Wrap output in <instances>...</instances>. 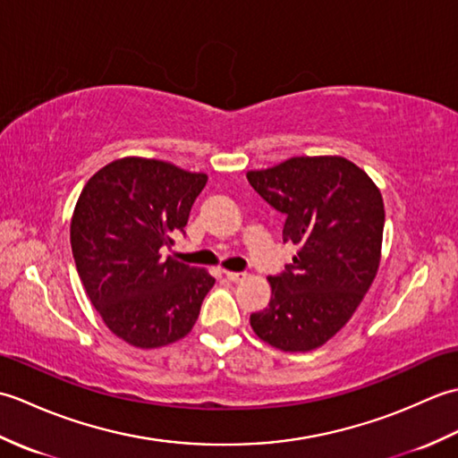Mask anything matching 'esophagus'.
<instances>
[{"mask_svg": "<svg viewBox=\"0 0 458 458\" xmlns=\"http://www.w3.org/2000/svg\"><path fill=\"white\" fill-rule=\"evenodd\" d=\"M224 276H226V279L232 281V284H238V281L246 277V274H240V271H224Z\"/></svg>", "mask_w": 458, "mask_h": 458, "instance_id": "obj_1", "label": "esophagus"}]
</instances>
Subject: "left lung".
<instances>
[{"label": "left lung", "mask_w": 458, "mask_h": 458, "mask_svg": "<svg viewBox=\"0 0 458 458\" xmlns=\"http://www.w3.org/2000/svg\"><path fill=\"white\" fill-rule=\"evenodd\" d=\"M246 177L269 207L285 214L284 242L299 246L293 261L269 277V303L250 315V325L284 352L315 350L348 323L377 274L382 194L338 155L291 157Z\"/></svg>", "instance_id": "1"}]
</instances>
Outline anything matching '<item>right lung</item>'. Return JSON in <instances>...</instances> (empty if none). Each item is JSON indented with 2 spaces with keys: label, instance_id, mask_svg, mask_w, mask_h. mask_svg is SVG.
<instances>
[{
  "label": "right lung",
  "instance_id": "1",
  "mask_svg": "<svg viewBox=\"0 0 458 458\" xmlns=\"http://www.w3.org/2000/svg\"><path fill=\"white\" fill-rule=\"evenodd\" d=\"M207 181L167 161L123 157L90 177L76 202L71 246L86 295L135 348L187 336L214 285L207 269L165 258Z\"/></svg>",
  "mask_w": 458,
  "mask_h": 458
}]
</instances>
